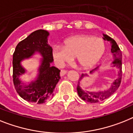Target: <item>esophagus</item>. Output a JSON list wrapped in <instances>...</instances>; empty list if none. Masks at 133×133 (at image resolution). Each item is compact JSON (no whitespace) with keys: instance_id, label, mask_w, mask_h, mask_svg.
Returning <instances> with one entry per match:
<instances>
[{"instance_id":"1","label":"esophagus","mask_w":133,"mask_h":133,"mask_svg":"<svg viewBox=\"0 0 133 133\" xmlns=\"http://www.w3.org/2000/svg\"><path fill=\"white\" fill-rule=\"evenodd\" d=\"M66 70H65V69H62L61 71H60V76H63V75H64L66 73Z\"/></svg>"}]
</instances>
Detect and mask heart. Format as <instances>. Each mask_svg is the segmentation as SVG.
I'll list each match as a JSON object with an SVG mask.
<instances>
[{
  "label": "heart",
  "mask_w": 133,
  "mask_h": 133,
  "mask_svg": "<svg viewBox=\"0 0 133 133\" xmlns=\"http://www.w3.org/2000/svg\"><path fill=\"white\" fill-rule=\"evenodd\" d=\"M103 40L90 35H78L66 39L64 46L53 48V57L59 65L69 62L75 57L83 68L92 66L101 58L105 51Z\"/></svg>",
  "instance_id": "heart-1"
}]
</instances>
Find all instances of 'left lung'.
Wrapping results in <instances>:
<instances>
[{
    "mask_svg": "<svg viewBox=\"0 0 133 133\" xmlns=\"http://www.w3.org/2000/svg\"><path fill=\"white\" fill-rule=\"evenodd\" d=\"M103 39L105 40L109 41L111 43V52L114 53V58H115V60L113 62V66L116 67V69H118L119 70L118 71V78L114 81L112 85H111V87L107 89V90L98 91V92H97V91H92V92L85 91V92H84L83 90L81 89V88L79 86L80 80L82 79L84 77V76L85 75V74H82V76L80 77L79 79L78 84H77V87L78 95L80 98L84 100V101L89 102V103H98L100 101H104V100L107 99L109 96H111L118 90V88H119L122 81V77L121 50H120L119 48L118 47L117 43L115 41V40L111 39L110 37H109V36H107L106 35H104ZM96 69L97 68H96L95 69Z\"/></svg>",
    "mask_w": 133,
    "mask_h": 133,
    "instance_id": "1",
    "label": "left lung"
}]
</instances>
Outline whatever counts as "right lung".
<instances>
[{
    "instance_id": "obj_1",
    "label": "right lung",
    "mask_w": 133,
    "mask_h": 133,
    "mask_svg": "<svg viewBox=\"0 0 133 133\" xmlns=\"http://www.w3.org/2000/svg\"><path fill=\"white\" fill-rule=\"evenodd\" d=\"M48 35L49 32L44 30L33 32L17 45L13 54L14 87L23 99L30 103L42 104L51 98L54 90L60 79V70L50 65L54 59L52 48L48 43ZM35 51H39L44 58L39 76L35 82L24 86L19 79V75L25 72L20 65V61L31 55Z\"/></svg>"
}]
</instances>
